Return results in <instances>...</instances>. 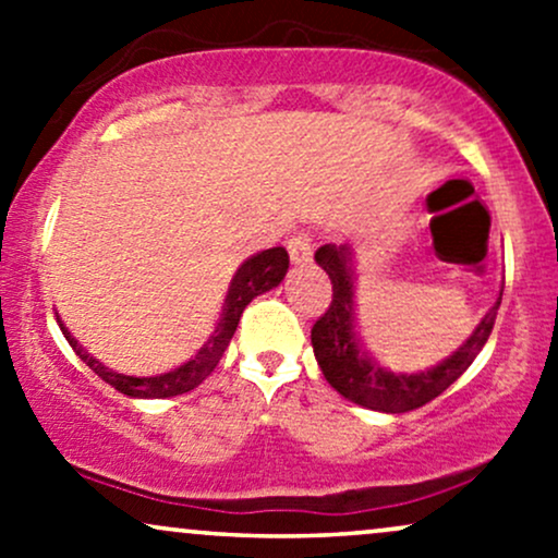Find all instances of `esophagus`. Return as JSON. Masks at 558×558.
<instances>
[{
    "label": "esophagus",
    "mask_w": 558,
    "mask_h": 558,
    "mask_svg": "<svg viewBox=\"0 0 558 558\" xmlns=\"http://www.w3.org/2000/svg\"><path fill=\"white\" fill-rule=\"evenodd\" d=\"M288 254H291L293 265H306V262H312L310 233H293L291 239H288Z\"/></svg>",
    "instance_id": "esophagus-1"
}]
</instances>
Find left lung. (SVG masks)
<instances>
[{
	"label": "left lung",
	"mask_w": 558,
	"mask_h": 558,
	"mask_svg": "<svg viewBox=\"0 0 558 558\" xmlns=\"http://www.w3.org/2000/svg\"><path fill=\"white\" fill-rule=\"evenodd\" d=\"M315 262L328 272L332 283L330 306L312 325L317 364L323 367L325 380L343 399L375 409V412H412L444 393L488 343L498 306H501V301H496V306L483 317L462 349L453 351L448 360L422 373H399L396 367L390 369L369 356L356 336L354 270H351L349 243H325L315 252Z\"/></svg>",
	"instance_id": "left-lung-1"
}]
</instances>
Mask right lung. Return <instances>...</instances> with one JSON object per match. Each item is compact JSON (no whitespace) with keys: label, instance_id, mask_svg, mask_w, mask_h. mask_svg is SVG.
Listing matches in <instances>:
<instances>
[{"label":"right lung","instance_id":"obj_1","mask_svg":"<svg viewBox=\"0 0 558 558\" xmlns=\"http://www.w3.org/2000/svg\"><path fill=\"white\" fill-rule=\"evenodd\" d=\"M286 272H288V252L283 246L265 248V252L254 254L252 259L243 262L239 272H235L233 280H230L220 323H217V328L213 336H209V341L198 349L194 360H189L185 364H181V367L170 369V373L165 375L133 377V375L112 373V369H107L105 364L96 362L88 351L81 349L78 341L70 336L65 325H60V328H62V336L68 338V343L73 345L75 354H78L81 360L101 377V380L110 383L114 390H120V393L125 396H133V399H170V396L189 393V390H194L198 383L207 380V377L213 375L217 362H220L222 354H226L235 328H239V319L243 315V310H246L248 301L278 286ZM57 323H60V319H57Z\"/></svg>","mask_w":558,"mask_h":558}]
</instances>
